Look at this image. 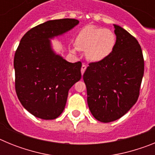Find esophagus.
Masks as SVG:
<instances>
[{"instance_id":"obj_1","label":"esophagus","mask_w":155,"mask_h":155,"mask_svg":"<svg viewBox=\"0 0 155 155\" xmlns=\"http://www.w3.org/2000/svg\"><path fill=\"white\" fill-rule=\"evenodd\" d=\"M86 68H87V66L85 64H82V67H81V74L83 75L84 73V71H85Z\"/></svg>"}]
</instances>
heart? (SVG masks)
Wrapping results in <instances>:
<instances>
[{"label":"heart","instance_id":"heart-1","mask_svg":"<svg viewBox=\"0 0 155 155\" xmlns=\"http://www.w3.org/2000/svg\"><path fill=\"white\" fill-rule=\"evenodd\" d=\"M116 43L113 31L104 28L88 25L82 28L75 39V47L81 51H86L89 61L98 63L110 56Z\"/></svg>","mask_w":155,"mask_h":155}]
</instances>
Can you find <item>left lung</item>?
Segmentation results:
<instances>
[{
  "label": "left lung",
  "mask_w": 155,
  "mask_h": 155,
  "mask_svg": "<svg viewBox=\"0 0 155 155\" xmlns=\"http://www.w3.org/2000/svg\"><path fill=\"white\" fill-rule=\"evenodd\" d=\"M114 27L116 43L113 53L104 61L90 63L83 75L88 107L102 123L118 120L136 103L144 72L138 41L122 27Z\"/></svg>",
  "instance_id": "left-lung-1"
}]
</instances>
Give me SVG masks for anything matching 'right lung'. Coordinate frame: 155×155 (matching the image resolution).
Masks as SVG:
<instances>
[{"instance_id": "right-lung-1", "label": "right lung", "mask_w": 155, "mask_h": 155, "mask_svg": "<svg viewBox=\"0 0 155 155\" xmlns=\"http://www.w3.org/2000/svg\"><path fill=\"white\" fill-rule=\"evenodd\" d=\"M74 18L48 21L23 35L14 57L15 91L21 105L43 120H54L64 111L68 91L81 78V62L69 63L56 55L49 39L78 24Z\"/></svg>"}]
</instances>
